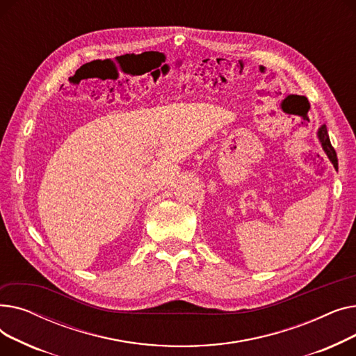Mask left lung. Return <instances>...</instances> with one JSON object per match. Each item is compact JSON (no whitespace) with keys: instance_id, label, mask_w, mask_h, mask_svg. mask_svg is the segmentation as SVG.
I'll return each instance as SVG.
<instances>
[{"instance_id":"8db88e82","label":"left lung","mask_w":356,"mask_h":356,"mask_svg":"<svg viewBox=\"0 0 356 356\" xmlns=\"http://www.w3.org/2000/svg\"><path fill=\"white\" fill-rule=\"evenodd\" d=\"M317 138H319V141H321V144H322V148H323L325 154L327 156V159L330 160V163L333 164V167H336V164H338V157H336L334 148H333L332 144H330L326 125H322L319 129H317Z\"/></svg>"}]
</instances>
